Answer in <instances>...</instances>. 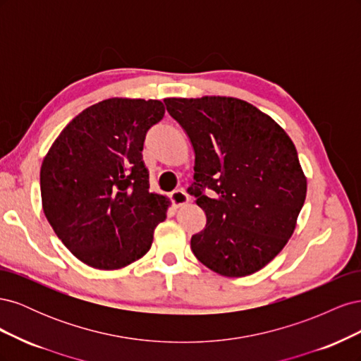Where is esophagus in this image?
<instances>
[{"label": "esophagus", "mask_w": 361, "mask_h": 361, "mask_svg": "<svg viewBox=\"0 0 361 361\" xmlns=\"http://www.w3.org/2000/svg\"><path fill=\"white\" fill-rule=\"evenodd\" d=\"M171 202H173V204L176 206V207H180V206H185L187 204L188 202H190V197H188V194L185 192L183 190H176V191H173L171 192Z\"/></svg>", "instance_id": "34e87169"}]
</instances>
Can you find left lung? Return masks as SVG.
<instances>
[{"mask_svg": "<svg viewBox=\"0 0 361 361\" xmlns=\"http://www.w3.org/2000/svg\"><path fill=\"white\" fill-rule=\"evenodd\" d=\"M164 102L195 154L188 192L204 211L206 227L191 238L194 256L224 277L253 274L288 244L305 200L295 145L268 114L236 97Z\"/></svg>", "mask_w": 361, "mask_h": 361, "instance_id": "left-lung-1", "label": "left lung"}]
</instances>
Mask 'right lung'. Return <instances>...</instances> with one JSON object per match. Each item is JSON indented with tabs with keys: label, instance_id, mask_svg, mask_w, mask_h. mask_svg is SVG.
Instances as JSON below:
<instances>
[{
	"label": "right lung",
	"instance_id": "obj_1",
	"mask_svg": "<svg viewBox=\"0 0 361 361\" xmlns=\"http://www.w3.org/2000/svg\"><path fill=\"white\" fill-rule=\"evenodd\" d=\"M166 106L111 97L76 116L40 169L47 220L71 253L96 269H120L143 257L166 220V195L149 191L143 162L147 130Z\"/></svg>",
	"mask_w": 361,
	"mask_h": 361
}]
</instances>
